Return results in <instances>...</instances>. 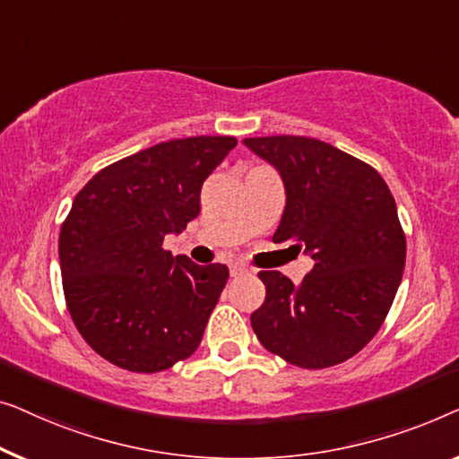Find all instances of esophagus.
Segmentation results:
<instances>
[{"label": "esophagus", "mask_w": 459, "mask_h": 459, "mask_svg": "<svg viewBox=\"0 0 459 459\" xmlns=\"http://www.w3.org/2000/svg\"><path fill=\"white\" fill-rule=\"evenodd\" d=\"M249 268L245 266V264H230V276H241V274H247Z\"/></svg>", "instance_id": "34e87169"}]
</instances>
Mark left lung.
Returning a JSON list of instances; mask_svg holds the SVG:
<instances>
[{"label":"left lung","instance_id":"obj_1","mask_svg":"<svg viewBox=\"0 0 459 459\" xmlns=\"http://www.w3.org/2000/svg\"><path fill=\"white\" fill-rule=\"evenodd\" d=\"M281 172L287 205L274 243L312 255L295 287L262 270L266 299L251 328L270 353L320 370L356 356L389 314L405 266V232L385 178L325 141L279 134L243 141Z\"/></svg>","mask_w":459,"mask_h":459}]
</instances>
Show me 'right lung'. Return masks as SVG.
Listing matches in <instances>:
<instances>
[{
	"mask_svg": "<svg viewBox=\"0 0 459 459\" xmlns=\"http://www.w3.org/2000/svg\"><path fill=\"white\" fill-rule=\"evenodd\" d=\"M235 137H186L122 158L76 193L60 229L66 307L95 353L128 372H162L202 343L229 268L164 249L199 214L204 180Z\"/></svg>",
	"mask_w": 459,
	"mask_h": 459,
	"instance_id": "add662e5",
	"label": "right lung"
}]
</instances>
